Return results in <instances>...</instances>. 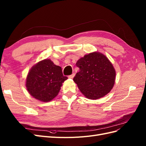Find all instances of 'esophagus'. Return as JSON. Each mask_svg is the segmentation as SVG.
<instances>
[{"label": "esophagus", "mask_w": 146, "mask_h": 146, "mask_svg": "<svg viewBox=\"0 0 146 146\" xmlns=\"http://www.w3.org/2000/svg\"><path fill=\"white\" fill-rule=\"evenodd\" d=\"M74 76H75V74L73 73V74H72L71 75H70V76H68V78H73V77H74Z\"/></svg>", "instance_id": "esophagus-1"}]
</instances>
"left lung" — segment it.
<instances>
[{"mask_svg":"<svg viewBox=\"0 0 146 146\" xmlns=\"http://www.w3.org/2000/svg\"><path fill=\"white\" fill-rule=\"evenodd\" d=\"M76 66L80 70L73 80L86 98L98 99L111 91L115 82L116 71L104 55L91 53L79 59Z\"/></svg>","mask_w":146,"mask_h":146,"instance_id":"8db88e82","label":"left lung"}]
</instances>
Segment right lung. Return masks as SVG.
<instances>
[{"label": "right lung", "mask_w": 146, "mask_h": 146, "mask_svg": "<svg viewBox=\"0 0 146 146\" xmlns=\"http://www.w3.org/2000/svg\"><path fill=\"white\" fill-rule=\"evenodd\" d=\"M67 79V77L63 76L60 66L46 59L38 63L30 69L26 87L35 99L48 102L58 94L62 83Z\"/></svg>", "instance_id": "1"}]
</instances>
